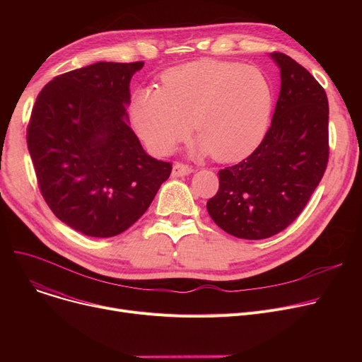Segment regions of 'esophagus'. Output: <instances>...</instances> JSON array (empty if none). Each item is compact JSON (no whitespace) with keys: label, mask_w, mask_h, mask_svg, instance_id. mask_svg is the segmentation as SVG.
<instances>
[{"label":"esophagus","mask_w":362,"mask_h":362,"mask_svg":"<svg viewBox=\"0 0 362 362\" xmlns=\"http://www.w3.org/2000/svg\"><path fill=\"white\" fill-rule=\"evenodd\" d=\"M191 173H194V168L191 165H186L182 163H176L173 165V170H171V175H173L175 177H183V176H187Z\"/></svg>","instance_id":"esophagus-1"}]
</instances>
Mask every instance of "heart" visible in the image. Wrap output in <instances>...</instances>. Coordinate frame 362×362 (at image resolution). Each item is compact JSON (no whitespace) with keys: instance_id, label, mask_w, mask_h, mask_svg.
Here are the masks:
<instances>
[{"instance_id":"obj_1","label":"heart","mask_w":362,"mask_h":362,"mask_svg":"<svg viewBox=\"0 0 362 362\" xmlns=\"http://www.w3.org/2000/svg\"><path fill=\"white\" fill-rule=\"evenodd\" d=\"M163 86L135 93L132 122L156 154H168L186 139L191 122L194 152L235 163L262 142L273 112V88L259 69L199 60L167 70Z\"/></svg>"}]
</instances>
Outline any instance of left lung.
Masks as SVG:
<instances>
[{
	"label": "left lung",
	"mask_w": 362,
	"mask_h": 362,
	"mask_svg": "<svg viewBox=\"0 0 362 362\" xmlns=\"http://www.w3.org/2000/svg\"><path fill=\"white\" fill-rule=\"evenodd\" d=\"M280 93L267 135L252 154L218 171L206 210L240 239L277 235L302 213L329 160V101L313 74L289 55L272 52Z\"/></svg>",
	"instance_id": "left-lung-1"
}]
</instances>
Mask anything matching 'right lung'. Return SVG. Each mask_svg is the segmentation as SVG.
I'll use <instances>...</instances> for the list:
<instances>
[{
	"label": "right lung",
	"instance_id": "right-lung-1",
	"mask_svg": "<svg viewBox=\"0 0 362 362\" xmlns=\"http://www.w3.org/2000/svg\"><path fill=\"white\" fill-rule=\"evenodd\" d=\"M142 67L98 62L67 71L32 110L28 149L41 194L57 218L86 236L127 230L171 173L129 126L130 79Z\"/></svg>",
	"mask_w": 362,
	"mask_h": 362
}]
</instances>
